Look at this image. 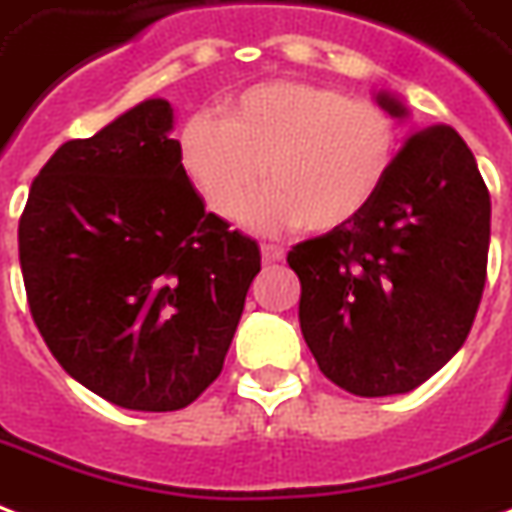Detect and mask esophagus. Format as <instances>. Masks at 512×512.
<instances>
[{
    "mask_svg": "<svg viewBox=\"0 0 512 512\" xmlns=\"http://www.w3.org/2000/svg\"><path fill=\"white\" fill-rule=\"evenodd\" d=\"M260 255H263V263H282L285 260V249L276 244H263L260 246Z\"/></svg>",
    "mask_w": 512,
    "mask_h": 512,
    "instance_id": "34e87169",
    "label": "esophagus"
}]
</instances>
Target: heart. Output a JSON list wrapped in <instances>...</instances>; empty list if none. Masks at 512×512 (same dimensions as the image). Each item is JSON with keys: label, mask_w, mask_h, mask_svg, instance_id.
Segmentation results:
<instances>
[{"label": "heart", "mask_w": 512, "mask_h": 512, "mask_svg": "<svg viewBox=\"0 0 512 512\" xmlns=\"http://www.w3.org/2000/svg\"><path fill=\"white\" fill-rule=\"evenodd\" d=\"M396 151V124L380 105L306 81L249 86L222 108L219 124L195 116L179 140L181 170L208 211L238 217L266 179L246 222L312 233L363 217L391 179Z\"/></svg>", "instance_id": "b5f03b06"}]
</instances>
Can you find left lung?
I'll return each mask as SVG.
<instances>
[{
	"instance_id": "obj_1",
	"label": "left lung",
	"mask_w": 512,
	"mask_h": 512,
	"mask_svg": "<svg viewBox=\"0 0 512 512\" xmlns=\"http://www.w3.org/2000/svg\"><path fill=\"white\" fill-rule=\"evenodd\" d=\"M377 105L404 119L399 97ZM491 198L453 127L412 132L380 198L295 244L298 320L320 372L355 396L415 391L467 342L486 285Z\"/></svg>"
}]
</instances>
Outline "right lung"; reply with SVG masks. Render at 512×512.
<instances>
[{
	"instance_id": "1",
	"label": "right lung",
	"mask_w": 512,
	"mask_h": 512,
	"mask_svg": "<svg viewBox=\"0 0 512 512\" xmlns=\"http://www.w3.org/2000/svg\"><path fill=\"white\" fill-rule=\"evenodd\" d=\"M168 100L62 143L29 189L18 255L62 369L116 407L173 412L222 372L260 249L206 214Z\"/></svg>"
}]
</instances>
